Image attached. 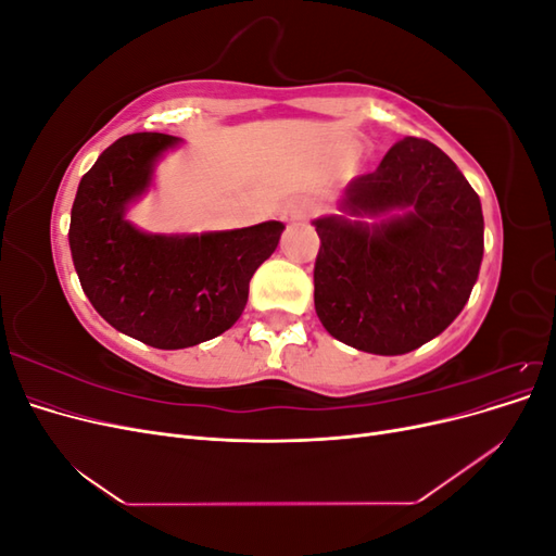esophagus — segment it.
<instances>
[{"instance_id":"34e87169","label":"esophagus","mask_w":556,"mask_h":556,"mask_svg":"<svg viewBox=\"0 0 556 556\" xmlns=\"http://www.w3.org/2000/svg\"><path fill=\"white\" fill-rule=\"evenodd\" d=\"M280 217L285 223H292V220H301V217H304V208H301L296 201H288V204H285L282 208H280Z\"/></svg>"}]
</instances>
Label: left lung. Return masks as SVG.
<instances>
[{"mask_svg":"<svg viewBox=\"0 0 556 556\" xmlns=\"http://www.w3.org/2000/svg\"><path fill=\"white\" fill-rule=\"evenodd\" d=\"M408 208L368 229L341 215L315 231V313L333 336L374 355H403L462 313L478 280L484 220L476 190L439 146L406 137L345 188L341 211Z\"/></svg>","mask_w":556,"mask_h":556,"instance_id":"left-lung-1","label":"left lung"}]
</instances>
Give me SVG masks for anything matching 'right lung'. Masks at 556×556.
I'll return each instance as SVG.
<instances>
[{"instance_id": "add662e5", "label": "right lung", "mask_w": 556, "mask_h": 556, "mask_svg": "<svg viewBox=\"0 0 556 556\" xmlns=\"http://www.w3.org/2000/svg\"><path fill=\"white\" fill-rule=\"evenodd\" d=\"M178 139L137 131L111 143L80 178L70 245L83 292L111 327L160 350L204 343L241 317L250 278L278 245L282 223L150 237L125 220L153 162Z\"/></svg>"}]
</instances>
